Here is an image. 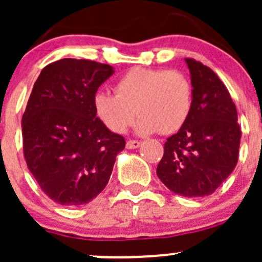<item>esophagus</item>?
Instances as JSON below:
<instances>
[{"mask_svg":"<svg viewBox=\"0 0 262 262\" xmlns=\"http://www.w3.org/2000/svg\"><path fill=\"white\" fill-rule=\"evenodd\" d=\"M139 146H141V142L136 141V139H129V141L126 142V148H128V149H134V148H138Z\"/></svg>","mask_w":262,"mask_h":262,"instance_id":"esophagus-1","label":"esophagus"}]
</instances>
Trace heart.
I'll return each mask as SVG.
<instances>
[{"label":"heart","instance_id":"obj_1","mask_svg":"<svg viewBox=\"0 0 262 262\" xmlns=\"http://www.w3.org/2000/svg\"><path fill=\"white\" fill-rule=\"evenodd\" d=\"M114 91L97 92L94 99L97 118L114 133H124L136 113L139 134L175 133L191 110V83L178 70L133 67L119 77Z\"/></svg>","mask_w":262,"mask_h":262}]
</instances>
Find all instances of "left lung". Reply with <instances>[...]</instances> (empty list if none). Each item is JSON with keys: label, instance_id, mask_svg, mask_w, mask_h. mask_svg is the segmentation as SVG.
<instances>
[{"label": "left lung", "instance_id": "obj_1", "mask_svg": "<svg viewBox=\"0 0 262 262\" xmlns=\"http://www.w3.org/2000/svg\"><path fill=\"white\" fill-rule=\"evenodd\" d=\"M185 62L191 75V110L180 130L167 138L157 176L175 194L207 196L236 167L241 128L236 105L215 72L192 58Z\"/></svg>", "mask_w": 262, "mask_h": 262}]
</instances>
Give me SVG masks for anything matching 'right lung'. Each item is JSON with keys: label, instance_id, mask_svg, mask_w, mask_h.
<instances>
[{"label": "right lung", "instance_id": "1", "mask_svg": "<svg viewBox=\"0 0 262 262\" xmlns=\"http://www.w3.org/2000/svg\"><path fill=\"white\" fill-rule=\"evenodd\" d=\"M110 64L64 58L46 66L23 115L26 165L44 194L64 207L86 204L105 189L125 139L96 116L97 89Z\"/></svg>", "mask_w": 262, "mask_h": 262}]
</instances>
